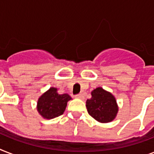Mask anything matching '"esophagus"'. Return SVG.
<instances>
[{
    "instance_id": "esophagus-1",
    "label": "esophagus",
    "mask_w": 154,
    "mask_h": 154,
    "mask_svg": "<svg viewBox=\"0 0 154 154\" xmlns=\"http://www.w3.org/2000/svg\"><path fill=\"white\" fill-rule=\"evenodd\" d=\"M75 97H76V98H77V99H82V100H83V99L85 98L84 95H83L82 94H77V95H76V96H75Z\"/></svg>"
}]
</instances>
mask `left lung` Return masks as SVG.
Instances as JSON below:
<instances>
[{"label": "left lung", "instance_id": "1", "mask_svg": "<svg viewBox=\"0 0 154 154\" xmlns=\"http://www.w3.org/2000/svg\"><path fill=\"white\" fill-rule=\"evenodd\" d=\"M92 97L86 101L89 114L101 123L112 122L118 112V105L115 97L110 92L97 87L91 92Z\"/></svg>", "mask_w": 154, "mask_h": 154}]
</instances>
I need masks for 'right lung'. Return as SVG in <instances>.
<instances>
[{"mask_svg": "<svg viewBox=\"0 0 154 154\" xmlns=\"http://www.w3.org/2000/svg\"><path fill=\"white\" fill-rule=\"evenodd\" d=\"M57 90V88L51 87L37 100V112L45 119H53L63 114L67 102L72 99L67 94H58Z\"/></svg>", "mask_w": 154, "mask_h": 154, "instance_id": "add662e5", "label": "right lung"}]
</instances>
